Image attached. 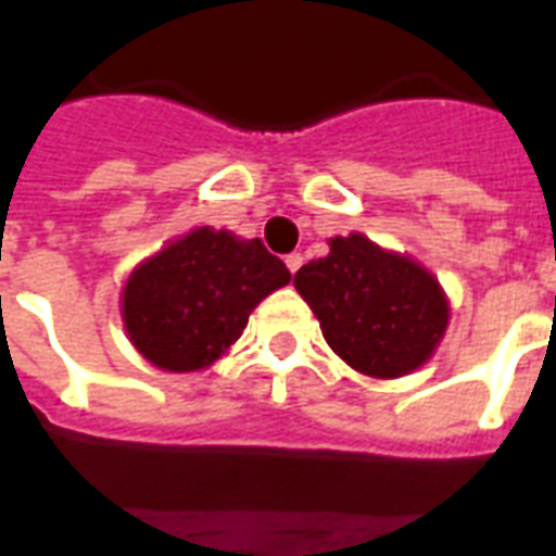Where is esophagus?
Returning <instances> with one entry per match:
<instances>
[{
    "label": "esophagus",
    "mask_w": 556,
    "mask_h": 556,
    "mask_svg": "<svg viewBox=\"0 0 556 556\" xmlns=\"http://www.w3.org/2000/svg\"><path fill=\"white\" fill-rule=\"evenodd\" d=\"M302 254H287V269H290V273H299V266H302Z\"/></svg>",
    "instance_id": "esophagus-1"
}]
</instances>
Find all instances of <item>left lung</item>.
<instances>
[{
    "mask_svg": "<svg viewBox=\"0 0 556 556\" xmlns=\"http://www.w3.org/2000/svg\"><path fill=\"white\" fill-rule=\"evenodd\" d=\"M293 283L333 352L372 378L419 369L448 328L440 281L363 233L333 237L328 257L302 266Z\"/></svg>",
    "mask_w": 556,
    "mask_h": 556,
    "instance_id": "1",
    "label": "left lung"
}]
</instances>
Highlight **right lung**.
<instances>
[{
	"label": "right lung",
	"instance_id": "right-lung-1",
	"mask_svg": "<svg viewBox=\"0 0 556 556\" xmlns=\"http://www.w3.org/2000/svg\"><path fill=\"white\" fill-rule=\"evenodd\" d=\"M290 283L261 240L195 228L137 266L123 290V323L146 361L195 372L240 340L249 313Z\"/></svg>",
	"mask_w": 556,
	"mask_h": 556
}]
</instances>
